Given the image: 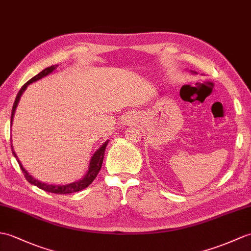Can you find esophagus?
<instances>
[{"mask_svg": "<svg viewBox=\"0 0 251 251\" xmlns=\"http://www.w3.org/2000/svg\"><path fill=\"white\" fill-rule=\"evenodd\" d=\"M137 120H138V114L136 112H129L126 115H124L123 123L124 124H132V123H135V122H137Z\"/></svg>", "mask_w": 251, "mask_h": 251, "instance_id": "esophagus-1", "label": "esophagus"}]
</instances>
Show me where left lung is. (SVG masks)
Here are the masks:
<instances>
[{
	"instance_id": "obj_1",
	"label": "left lung",
	"mask_w": 251,
	"mask_h": 251,
	"mask_svg": "<svg viewBox=\"0 0 251 251\" xmlns=\"http://www.w3.org/2000/svg\"><path fill=\"white\" fill-rule=\"evenodd\" d=\"M191 72H192V71H191ZM192 73H195V72H192Z\"/></svg>"
}]
</instances>
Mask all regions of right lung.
<instances>
[{
	"label": "right lung",
	"mask_w": 251,
	"mask_h": 251,
	"mask_svg": "<svg viewBox=\"0 0 251 251\" xmlns=\"http://www.w3.org/2000/svg\"><path fill=\"white\" fill-rule=\"evenodd\" d=\"M56 67H57V65H52V66H50V67L45 68L43 72H40L38 75H35V77H33L32 79L28 80L27 82L21 87L19 93H18V95H17V97H16V99H15V102H14V106H13V110H11L10 123H13V118H14V115H15V111H16L17 104H18L19 99H20V97H21V95H22V93L25 91L26 86H27L28 84H30V83L34 82V81H37V80H39V79H42L43 77H45V75H49L50 73L53 72ZM10 144H11V143H10ZM107 144H108V141L104 142V144H102V147H101L100 149H99V150H97L96 152H95V154L93 155L92 159H91V161H90L89 171H87V173L85 174V176H84L82 179L78 180V182H75V183L68 184V185H62V186H60V185H48V184H45V183L39 182V180H37V179H35L34 177H32V176H30V174H28V173L25 171V169L22 167L21 162H20L19 159H18V157H17L16 153L14 152L13 145H11V151H13V154H14V156L16 157L17 161H18L19 167H20V169L22 170L23 174H25V177L26 178V180H27L28 183H31V184H33V185H35V186H37L38 188L43 189V190H45V191L52 192V194L65 195V194H73V192H77V191H80V190H82V189L86 188L87 186H89V185L93 182V180H94V179L96 178L98 172L100 171V168H101V165H102V160H103L104 151H106Z\"/></svg>",
	"instance_id": "1"
}]
</instances>
